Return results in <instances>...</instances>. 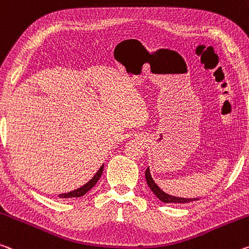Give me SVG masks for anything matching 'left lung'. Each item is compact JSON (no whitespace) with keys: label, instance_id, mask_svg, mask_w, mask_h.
I'll return each instance as SVG.
<instances>
[{"label":"left lung","instance_id":"left-lung-1","mask_svg":"<svg viewBox=\"0 0 249 249\" xmlns=\"http://www.w3.org/2000/svg\"><path fill=\"white\" fill-rule=\"evenodd\" d=\"M145 177H146V181H147V185L149 188L152 189V192L157 196V198H160L161 202L164 203H191L193 200H198V198H181V197H175V196H171L164 193L161 189L157 186V184H155V181L153 180L151 173H149V168L146 169L145 172Z\"/></svg>","mask_w":249,"mask_h":249}]
</instances>
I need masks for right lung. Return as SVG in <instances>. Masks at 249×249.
I'll return each instance as SVG.
<instances>
[{"label":"right lung","instance_id":"add662e5","mask_svg":"<svg viewBox=\"0 0 249 249\" xmlns=\"http://www.w3.org/2000/svg\"><path fill=\"white\" fill-rule=\"evenodd\" d=\"M103 168H104V165H102L101 168L98 169L96 174L94 175L93 178L90 179L89 183H86L84 186L75 189V191H72L70 193H64V194H60L58 196H60L61 198H72V197H81L83 195H85L86 193L89 191V189H92V187L95 186V184L97 183L98 179H100L102 173H103Z\"/></svg>","mask_w":249,"mask_h":249}]
</instances>
